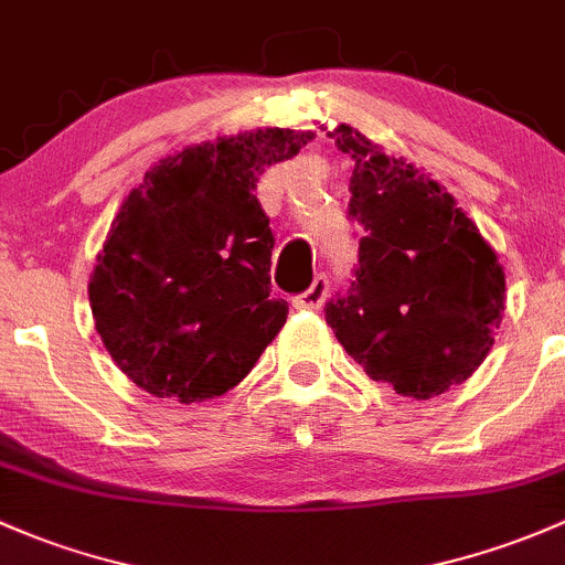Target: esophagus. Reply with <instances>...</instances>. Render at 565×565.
<instances>
[{"label":"esophagus","instance_id":"obj_1","mask_svg":"<svg viewBox=\"0 0 565 565\" xmlns=\"http://www.w3.org/2000/svg\"><path fill=\"white\" fill-rule=\"evenodd\" d=\"M328 292H330L328 276H317L306 292L298 295V298H292V306L298 308V311H319V308L324 306V300H328Z\"/></svg>","mask_w":565,"mask_h":565}]
</instances>
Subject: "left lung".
Here are the masks:
<instances>
[{
	"label": "left lung",
	"instance_id": "1",
	"mask_svg": "<svg viewBox=\"0 0 565 565\" xmlns=\"http://www.w3.org/2000/svg\"><path fill=\"white\" fill-rule=\"evenodd\" d=\"M354 159L349 216L365 230L347 298L328 302L338 343L373 382L430 401L466 382L487 354L507 306L498 254L455 198L360 129L338 124Z\"/></svg>",
	"mask_w": 565,
	"mask_h": 565
}]
</instances>
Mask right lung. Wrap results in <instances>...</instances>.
I'll list each match as a JSON object with an SVG mask.
<instances>
[{
    "label": "right lung",
    "instance_id": "right-lung-1",
    "mask_svg": "<svg viewBox=\"0 0 565 565\" xmlns=\"http://www.w3.org/2000/svg\"><path fill=\"white\" fill-rule=\"evenodd\" d=\"M313 138L254 129L164 157L124 198L88 278L94 328L148 395L178 403L241 384L287 322L270 298L273 233L254 198Z\"/></svg>",
    "mask_w": 565,
    "mask_h": 565
}]
</instances>
